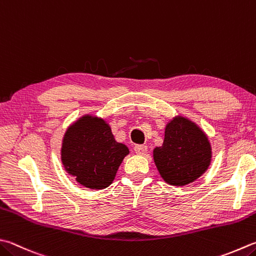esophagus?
Wrapping results in <instances>:
<instances>
[{"mask_svg": "<svg viewBox=\"0 0 256 256\" xmlns=\"http://www.w3.org/2000/svg\"><path fill=\"white\" fill-rule=\"evenodd\" d=\"M134 149L138 155H144V154L147 152V146H144V144H136Z\"/></svg>", "mask_w": 256, "mask_h": 256, "instance_id": "1", "label": "esophagus"}]
</instances>
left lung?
<instances>
[{
	"label": "left lung",
	"mask_w": 256,
	"mask_h": 256,
	"mask_svg": "<svg viewBox=\"0 0 256 256\" xmlns=\"http://www.w3.org/2000/svg\"><path fill=\"white\" fill-rule=\"evenodd\" d=\"M212 148L198 126L184 117L167 124L162 146L154 149L156 167L167 184L184 186L196 180L210 164Z\"/></svg>",
	"instance_id": "8db88e82"
}]
</instances>
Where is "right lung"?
I'll list each match as a JSON object with an SVG mask.
<instances>
[{
    "label": "right lung",
    "mask_w": 256,
    "mask_h": 256,
    "mask_svg": "<svg viewBox=\"0 0 256 256\" xmlns=\"http://www.w3.org/2000/svg\"><path fill=\"white\" fill-rule=\"evenodd\" d=\"M128 154V147L114 140L112 128L104 119L86 114L64 134L61 160L79 184L104 190L112 184Z\"/></svg>",
    "instance_id": "add662e5"
}]
</instances>
